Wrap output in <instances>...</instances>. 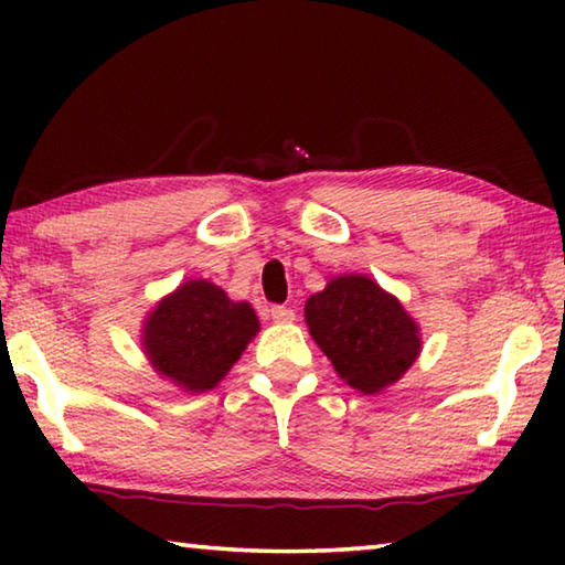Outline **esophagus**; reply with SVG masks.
<instances>
[{
	"label": "esophagus",
	"mask_w": 565,
	"mask_h": 565,
	"mask_svg": "<svg viewBox=\"0 0 565 565\" xmlns=\"http://www.w3.org/2000/svg\"><path fill=\"white\" fill-rule=\"evenodd\" d=\"M271 319L276 321V323H289V321H294V309H289V306H271Z\"/></svg>",
	"instance_id": "esophagus-1"
}]
</instances>
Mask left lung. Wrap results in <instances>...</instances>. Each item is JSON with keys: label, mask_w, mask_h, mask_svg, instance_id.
I'll list each match as a JSON object with an SVG mask.
<instances>
[{"label": "left lung", "mask_w": 565, "mask_h": 565, "mask_svg": "<svg viewBox=\"0 0 565 565\" xmlns=\"http://www.w3.org/2000/svg\"><path fill=\"white\" fill-rule=\"evenodd\" d=\"M306 323L337 374L363 394L401 379L420 351L418 327L366 276H339L306 301Z\"/></svg>", "instance_id": "left-lung-1"}]
</instances>
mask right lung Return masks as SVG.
<instances>
[{
    "label": "right lung",
    "instance_id": "obj_1",
    "mask_svg": "<svg viewBox=\"0 0 565 565\" xmlns=\"http://www.w3.org/2000/svg\"><path fill=\"white\" fill-rule=\"evenodd\" d=\"M256 331L252 306L199 279L179 286L151 311L145 349L159 374L186 391H206L226 376Z\"/></svg>",
    "mask_w": 565,
    "mask_h": 565
}]
</instances>
